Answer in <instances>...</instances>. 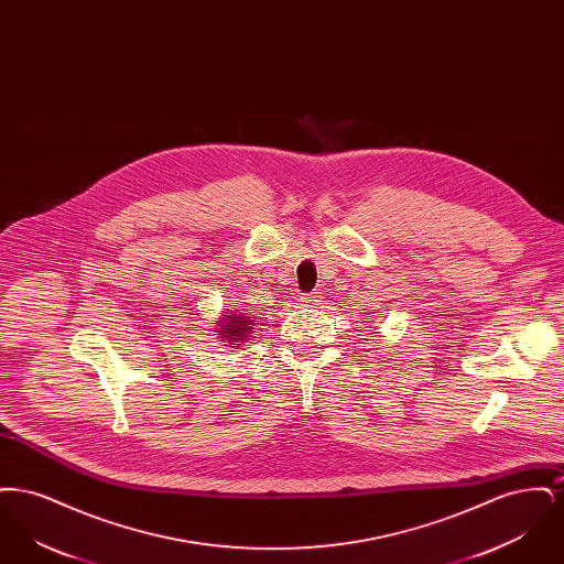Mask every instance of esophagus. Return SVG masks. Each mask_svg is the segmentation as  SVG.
<instances>
[{"label":"esophagus","instance_id":"1","mask_svg":"<svg viewBox=\"0 0 564 564\" xmlns=\"http://www.w3.org/2000/svg\"><path fill=\"white\" fill-rule=\"evenodd\" d=\"M300 304H302V306H308V308H317V306H322L323 304L322 295H300Z\"/></svg>","mask_w":564,"mask_h":564}]
</instances>
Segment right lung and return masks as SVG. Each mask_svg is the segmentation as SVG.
Segmentation results:
<instances>
[{
  "label": "right lung",
  "mask_w": 564,
  "mask_h": 564,
  "mask_svg": "<svg viewBox=\"0 0 564 564\" xmlns=\"http://www.w3.org/2000/svg\"><path fill=\"white\" fill-rule=\"evenodd\" d=\"M253 329H256L253 327V317L242 313L241 308H235V311L224 308L221 315H219V322L215 325L217 338H221V343H228L224 347H232V345L241 347L239 343L249 340Z\"/></svg>",
  "instance_id": "right-lung-1"
}]
</instances>
